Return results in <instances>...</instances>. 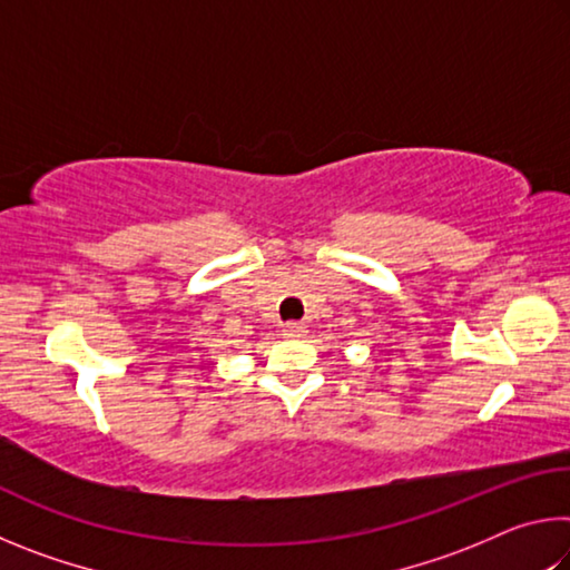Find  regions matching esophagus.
<instances>
[{
  "mask_svg": "<svg viewBox=\"0 0 570 570\" xmlns=\"http://www.w3.org/2000/svg\"><path fill=\"white\" fill-rule=\"evenodd\" d=\"M304 332H306V326L304 324H296V322H292V324H284V334L286 336H304Z\"/></svg>",
  "mask_w": 570,
  "mask_h": 570,
  "instance_id": "1",
  "label": "esophagus"
}]
</instances>
